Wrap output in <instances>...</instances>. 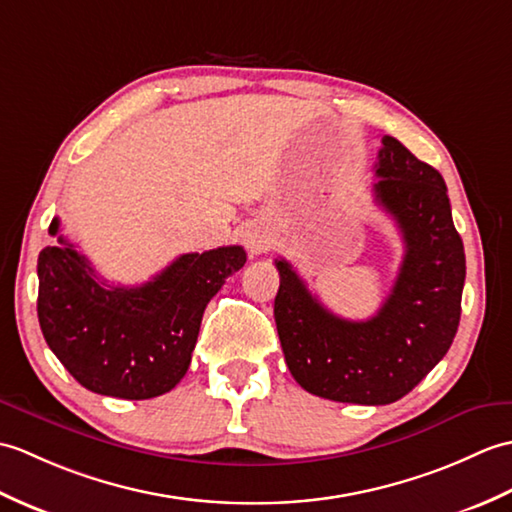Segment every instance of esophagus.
I'll list each match as a JSON object with an SVG mask.
<instances>
[{
	"label": "esophagus",
	"instance_id": "obj_1",
	"mask_svg": "<svg viewBox=\"0 0 512 512\" xmlns=\"http://www.w3.org/2000/svg\"><path fill=\"white\" fill-rule=\"evenodd\" d=\"M243 241H245V247L249 254L260 256V254L269 252L274 238H271V232L263 223H252V225H247V230L243 232Z\"/></svg>",
	"mask_w": 512,
	"mask_h": 512
}]
</instances>
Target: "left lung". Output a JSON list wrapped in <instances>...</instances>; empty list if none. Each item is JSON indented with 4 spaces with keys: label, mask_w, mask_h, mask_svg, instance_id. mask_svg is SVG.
I'll return each mask as SVG.
<instances>
[{
    "label": "left lung",
    "mask_w": 512,
    "mask_h": 512,
    "mask_svg": "<svg viewBox=\"0 0 512 512\" xmlns=\"http://www.w3.org/2000/svg\"><path fill=\"white\" fill-rule=\"evenodd\" d=\"M381 142L372 190L399 225L405 256L377 315L337 317L285 258L276 260L274 315L287 366L306 392L337 403L399 401L447 355L460 324L467 263L445 179L396 138Z\"/></svg>",
    "instance_id": "obj_1"
}]
</instances>
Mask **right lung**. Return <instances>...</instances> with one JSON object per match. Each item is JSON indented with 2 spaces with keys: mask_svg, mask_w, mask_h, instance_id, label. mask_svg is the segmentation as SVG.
<instances>
[{
  "mask_svg": "<svg viewBox=\"0 0 512 512\" xmlns=\"http://www.w3.org/2000/svg\"><path fill=\"white\" fill-rule=\"evenodd\" d=\"M50 234H59V219ZM245 260L241 245L181 254L140 287H111L59 234L37 263L43 337L83 388L153 399L184 379L203 311Z\"/></svg>",
  "mask_w": 512,
  "mask_h": 512,
  "instance_id": "1",
  "label": "right lung"
}]
</instances>
